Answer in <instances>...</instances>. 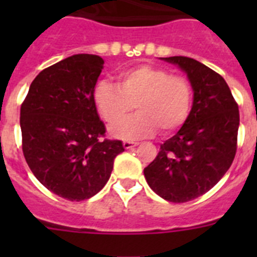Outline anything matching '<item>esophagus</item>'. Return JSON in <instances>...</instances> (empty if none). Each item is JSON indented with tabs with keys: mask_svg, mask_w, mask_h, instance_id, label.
Returning a JSON list of instances; mask_svg holds the SVG:
<instances>
[{
	"mask_svg": "<svg viewBox=\"0 0 257 257\" xmlns=\"http://www.w3.org/2000/svg\"><path fill=\"white\" fill-rule=\"evenodd\" d=\"M136 145H138V143H136V142H128V140L123 142V148L124 149H131V148H134V147H136Z\"/></svg>",
	"mask_w": 257,
	"mask_h": 257,
	"instance_id": "34e87169",
	"label": "esophagus"
}]
</instances>
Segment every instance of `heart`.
Masks as SVG:
<instances>
[{
    "instance_id": "b5f03b06",
    "label": "heart",
    "mask_w": 257,
    "mask_h": 257,
    "mask_svg": "<svg viewBox=\"0 0 257 257\" xmlns=\"http://www.w3.org/2000/svg\"><path fill=\"white\" fill-rule=\"evenodd\" d=\"M92 101L101 119L114 123L109 128L113 138L135 140L154 135L158 128L163 134L179 130L190 114L193 88L185 77L145 64L118 74L117 87L108 81L97 82ZM133 106L138 113L118 122Z\"/></svg>"
}]
</instances>
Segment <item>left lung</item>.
Returning <instances> with one entry per match:
<instances>
[{"label":"left lung","mask_w":257,"mask_h":257,"mask_svg":"<svg viewBox=\"0 0 257 257\" xmlns=\"http://www.w3.org/2000/svg\"><path fill=\"white\" fill-rule=\"evenodd\" d=\"M162 60L187 73L193 105L178 134L161 144L144 176L158 196L183 203L208 192L229 170L237 151L239 110L228 83L215 70L187 56Z\"/></svg>","instance_id":"1"}]
</instances>
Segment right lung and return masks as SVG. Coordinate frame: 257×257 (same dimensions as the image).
<instances>
[{
	"mask_svg": "<svg viewBox=\"0 0 257 257\" xmlns=\"http://www.w3.org/2000/svg\"><path fill=\"white\" fill-rule=\"evenodd\" d=\"M104 60L77 54L40 72L20 108L23 153L37 180L69 201L100 192L114 158L124 151L119 140H101L105 126L92 92Z\"/></svg>",
	"mask_w": 257,
	"mask_h": 257,
	"instance_id": "add662e5",
	"label": "right lung"
}]
</instances>
